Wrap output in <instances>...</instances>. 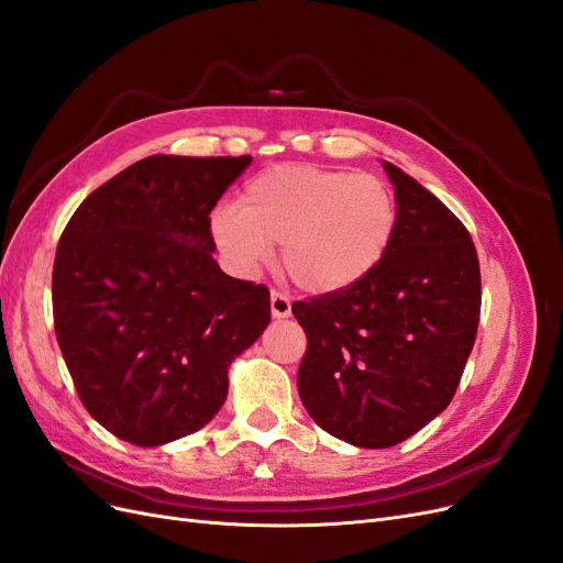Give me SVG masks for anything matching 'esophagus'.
Here are the masks:
<instances>
[{"mask_svg":"<svg viewBox=\"0 0 563 563\" xmlns=\"http://www.w3.org/2000/svg\"><path fill=\"white\" fill-rule=\"evenodd\" d=\"M269 310L275 319H284L291 314V300H288L282 291H272L269 294Z\"/></svg>","mask_w":563,"mask_h":563,"instance_id":"esophagus-1","label":"esophagus"}]
</instances>
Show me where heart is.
<instances>
[{
    "label": "heart",
    "mask_w": 563,
    "mask_h": 563,
    "mask_svg": "<svg viewBox=\"0 0 563 563\" xmlns=\"http://www.w3.org/2000/svg\"><path fill=\"white\" fill-rule=\"evenodd\" d=\"M397 230V199L378 176L282 164L253 176L240 207L211 213V236L240 275H255L282 244L302 291L340 294L373 275Z\"/></svg>",
    "instance_id": "b5f03b06"
}]
</instances>
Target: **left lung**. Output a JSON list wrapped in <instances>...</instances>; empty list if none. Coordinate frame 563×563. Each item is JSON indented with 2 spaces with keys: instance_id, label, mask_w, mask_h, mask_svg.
I'll return each mask as SVG.
<instances>
[{
  "instance_id": "8db88e82",
  "label": "left lung",
  "mask_w": 563,
  "mask_h": 563,
  "mask_svg": "<svg viewBox=\"0 0 563 563\" xmlns=\"http://www.w3.org/2000/svg\"><path fill=\"white\" fill-rule=\"evenodd\" d=\"M383 166L397 199L383 263L347 291L291 308L308 335L300 401L321 430L362 449L397 446L444 411L482 310L465 225L399 166Z\"/></svg>"
}]
</instances>
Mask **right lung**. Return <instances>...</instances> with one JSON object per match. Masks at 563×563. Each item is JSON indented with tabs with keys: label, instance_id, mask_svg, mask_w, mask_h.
Returning <instances> with one entry per match:
<instances>
[{
	"label": "right lung",
	"instance_id": "obj_1",
	"mask_svg": "<svg viewBox=\"0 0 563 563\" xmlns=\"http://www.w3.org/2000/svg\"><path fill=\"white\" fill-rule=\"evenodd\" d=\"M251 157L152 155L100 185L65 225L54 327L87 411L135 446L203 428L228 368L269 323L263 284L213 261L209 213Z\"/></svg>",
	"mask_w": 563,
	"mask_h": 563
}]
</instances>
